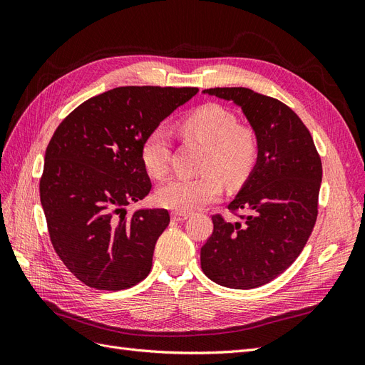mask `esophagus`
I'll return each mask as SVG.
<instances>
[{
	"mask_svg": "<svg viewBox=\"0 0 365 365\" xmlns=\"http://www.w3.org/2000/svg\"><path fill=\"white\" fill-rule=\"evenodd\" d=\"M172 217H173V220H178V222H182V220H185V219H189V217H190V213L175 212V213H172Z\"/></svg>",
	"mask_w": 365,
	"mask_h": 365,
	"instance_id": "obj_1",
	"label": "esophagus"
}]
</instances>
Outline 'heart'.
I'll return each mask as SVG.
<instances>
[{"label":"heart","mask_w":365,"mask_h":365,"mask_svg":"<svg viewBox=\"0 0 365 365\" xmlns=\"http://www.w3.org/2000/svg\"><path fill=\"white\" fill-rule=\"evenodd\" d=\"M185 140L205 148L201 170L196 178H172L158 190V202L189 213L217 200L222 193V180L228 185L244 184L256 165L260 153L257 132L240 125L231 109L219 103H205L185 115L180 125ZM141 163L153 178H164L169 172L170 140L163 128L152 129L143 140Z\"/></svg>","instance_id":"b5f03b06"}]
</instances>
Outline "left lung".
Instances as JSON below:
<instances>
[{
  "mask_svg": "<svg viewBox=\"0 0 365 365\" xmlns=\"http://www.w3.org/2000/svg\"><path fill=\"white\" fill-rule=\"evenodd\" d=\"M204 93L242 108L260 141L259 160L228 210L231 222L213 215V233L201 248L208 279L235 289L267 284L300 256L318 216L322 158L311 132L283 102L248 88ZM240 209L247 215H239Z\"/></svg>",
  "mask_w": 365,
  "mask_h": 365,
  "instance_id": "8db88e82",
  "label": "left lung"
}]
</instances>
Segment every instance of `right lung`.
I'll return each mask as SVG.
<instances>
[{
    "label": "right lung",
    "mask_w": 365,
    "mask_h": 365,
    "mask_svg": "<svg viewBox=\"0 0 365 365\" xmlns=\"http://www.w3.org/2000/svg\"><path fill=\"white\" fill-rule=\"evenodd\" d=\"M197 88L120 86L88 98L62 120L39 181L54 251L82 283L121 291L148 277L153 250L170 222L164 208L125 207L145 197L150 178L143 140Z\"/></svg>",
    "instance_id": "1"
}]
</instances>
